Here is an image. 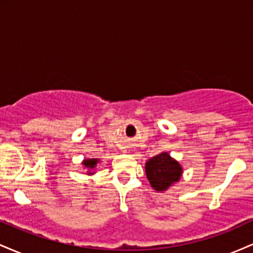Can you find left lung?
Returning a JSON list of instances; mask_svg holds the SVG:
<instances>
[{
	"label": "left lung",
	"mask_w": 253,
	"mask_h": 253,
	"mask_svg": "<svg viewBox=\"0 0 253 253\" xmlns=\"http://www.w3.org/2000/svg\"><path fill=\"white\" fill-rule=\"evenodd\" d=\"M145 171L151 187L157 191H165L171 184L179 181L183 169L169 153L162 152L146 162Z\"/></svg>",
	"instance_id": "1"
}]
</instances>
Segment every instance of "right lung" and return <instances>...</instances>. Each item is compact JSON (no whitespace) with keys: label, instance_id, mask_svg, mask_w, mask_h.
I'll return each mask as SVG.
<instances>
[{"label":"right lung","instance_id":"add662e5","mask_svg":"<svg viewBox=\"0 0 253 253\" xmlns=\"http://www.w3.org/2000/svg\"><path fill=\"white\" fill-rule=\"evenodd\" d=\"M97 163H98L97 158H91V159H84L82 164L84 165V168L89 169L88 173H89V175H91V173H94V172H92V170L95 169V167H96Z\"/></svg>","mask_w":253,"mask_h":253}]
</instances>
